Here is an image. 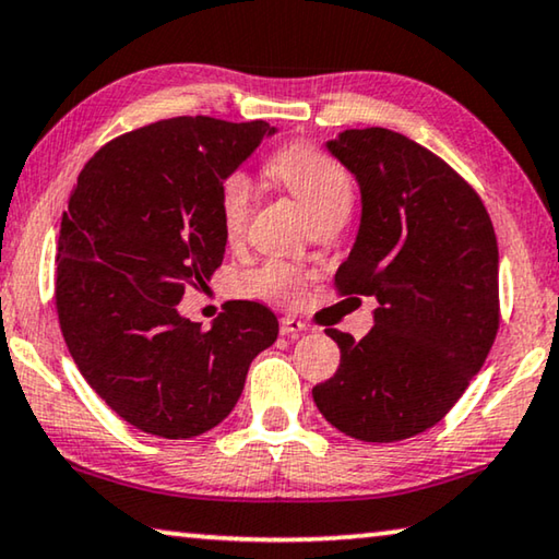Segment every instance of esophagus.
I'll return each mask as SVG.
<instances>
[{"instance_id":"esophagus-1","label":"esophagus","mask_w":559,"mask_h":559,"mask_svg":"<svg viewBox=\"0 0 559 559\" xmlns=\"http://www.w3.org/2000/svg\"><path fill=\"white\" fill-rule=\"evenodd\" d=\"M280 332L285 334V337H297V334L307 332V324L302 320H297V317H282L280 322Z\"/></svg>"}]
</instances>
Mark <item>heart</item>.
<instances>
[{"mask_svg":"<svg viewBox=\"0 0 559 559\" xmlns=\"http://www.w3.org/2000/svg\"><path fill=\"white\" fill-rule=\"evenodd\" d=\"M267 171L302 202L309 217L320 219L332 210H349L352 182L345 167L309 142H289L270 154ZM252 214V182L245 171H229L217 190V217L222 235L235 242L245 235ZM245 292L272 299H299L307 274L285 260H267L245 274Z\"/></svg>","mask_w":559,"mask_h":559,"instance_id":"obj_1","label":"heart"}]
</instances>
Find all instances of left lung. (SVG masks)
<instances>
[{
	"mask_svg": "<svg viewBox=\"0 0 559 559\" xmlns=\"http://www.w3.org/2000/svg\"><path fill=\"white\" fill-rule=\"evenodd\" d=\"M328 150L362 192L357 242L334 287L380 307L362 340L324 330L340 367L312 397L340 432L400 442L448 415L497 337L495 227L472 185L405 134L345 130Z\"/></svg>",
	"mask_w": 559,
	"mask_h": 559,
	"instance_id": "left-lung-1",
	"label": "left lung"
}]
</instances>
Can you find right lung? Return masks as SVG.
I'll list each match as a JSON object with an SVG mask.
<instances>
[{
    "instance_id": "obj_1",
    "label": "right lung",
    "mask_w": 559,
    "mask_h": 559,
    "mask_svg": "<svg viewBox=\"0 0 559 559\" xmlns=\"http://www.w3.org/2000/svg\"><path fill=\"white\" fill-rule=\"evenodd\" d=\"M272 132L262 119H162L115 136L76 177L57 239L59 328L90 388L142 432L217 427L277 340L260 302L227 305L210 330L177 312L225 257L219 182Z\"/></svg>"
}]
</instances>
